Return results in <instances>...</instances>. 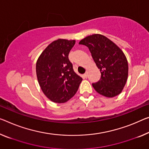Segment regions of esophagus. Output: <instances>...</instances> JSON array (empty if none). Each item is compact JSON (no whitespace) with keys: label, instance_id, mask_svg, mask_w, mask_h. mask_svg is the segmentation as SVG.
I'll use <instances>...</instances> for the list:
<instances>
[{"label":"esophagus","instance_id":"obj_1","mask_svg":"<svg viewBox=\"0 0 149 149\" xmlns=\"http://www.w3.org/2000/svg\"><path fill=\"white\" fill-rule=\"evenodd\" d=\"M87 76H88V73L87 72L84 73V74H83V77L84 78H87Z\"/></svg>","mask_w":149,"mask_h":149}]
</instances>
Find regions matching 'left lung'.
Segmentation results:
<instances>
[{
    "label": "left lung",
    "mask_w": 149,
    "mask_h": 149,
    "mask_svg": "<svg viewBox=\"0 0 149 149\" xmlns=\"http://www.w3.org/2000/svg\"><path fill=\"white\" fill-rule=\"evenodd\" d=\"M86 46L101 77L93 83L95 90L106 97H114L122 92L128 78L127 58L119 47L106 36L99 34L90 35L79 42Z\"/></svg>",
    "instance_id": "8db88e82"
}]
</instances>
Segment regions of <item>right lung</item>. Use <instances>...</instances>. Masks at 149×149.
I'll return each mask as SVG.
<instances>
[{"instance_id":"1","label":"right lung","mask_w":149,"mask_h":149,"mask_svg":"<svg viewBox=\"0 0 149 149\" xmlns=\"http://www.w3.org/2000/svg\"><path fill=\"white\" fill-rule=\"evenodd\" d=\"M75 40L58 39L51 42L41 53L36 72L43 93L51 101L64 103L78 91L82 79L74 72L68 54Z\"/></svg>"}]
</instances>
